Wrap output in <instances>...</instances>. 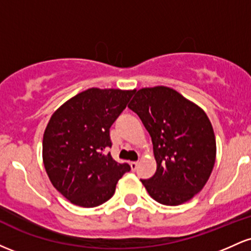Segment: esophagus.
<instances>
[{
    "label": "esophagus",
    "instance_id": "34e87169",
    "mask_svg": "<svg viewBox=\"0 0 251 251\" xmlns=\"http://www.w3.org/2000/svg\"><path fill=\"white\" fill-rule=\"evenodd\" d=\"M129 165H131V169L135 171V170L138 169V166H139V162H131L129 163Z\"/></svg>",
    "mask_w": 251,
    "mask_h": 251
}]
</instances>
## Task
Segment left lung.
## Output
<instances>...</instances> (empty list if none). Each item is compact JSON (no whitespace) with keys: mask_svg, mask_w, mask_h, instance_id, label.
I'll return each instance as SVG.
<instances>
[{"mask_svg":"<svg viewBox=\"0 0 251 251\" xmlns=\"http://www.w3.org/2000/svg\"><path fill=\"white\" fill-rule=\"evenodd\" d=\"M128 108L151 135L157 170L142 180L149 195L164 205H180L209 180L216 160V138L200 106L165 86L137 91Z\"/></svg>","mask_w":251,"mask_h":251,"instance_id":"8db88e82","label":"left lung"}]
</instances>
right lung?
<instances>
[{"label": "right lung", "instance_id": "right-lung-1", "mask_svg": "<svg viewBox=\"0 0 251 251\" xmlns=\"http://www.w3.org/2000/svg\"><path fill=\"white\" fill-rule=\"evenodd\" d=\"M135 89L88 88L51 114L42 140V162L50 183L72 204L96 208L116 191L131 168L105 150L111 148L109 127Z\"/></svg>", "mask_w": 251, "mask_h": 251}]
</instances>
